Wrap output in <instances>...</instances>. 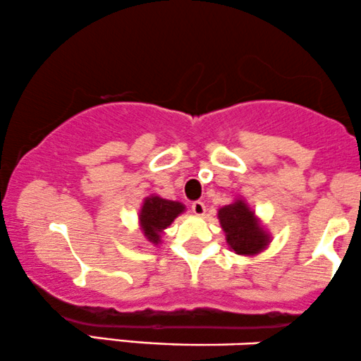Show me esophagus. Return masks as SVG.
<instances>
[{"mask_svg": "<svg viewBox=\"0 0 361 361\" xmlns=\"http://www.w3.org/2000/svg\"><path fill=\"white\" fill-rule=\"evenodd\" d=\"M190 207H192V213L197 214V216H202L206 213V206H204V202H202V201H194L192 206H190Z\"/></svg>", "mask_w": 361, "mask_h": 361, "instance_id": "obj_1", "label": "esophagus"}]
</instances>
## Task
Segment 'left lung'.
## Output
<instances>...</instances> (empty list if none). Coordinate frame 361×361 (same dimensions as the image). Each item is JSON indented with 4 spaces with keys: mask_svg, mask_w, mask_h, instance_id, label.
Here are the masks:
<instances>
[{
    "mask_svg": "<svg viewBox=\"0 0 361 361\" xmlns=\"http://www.w3.org/2000/svg\"><path fill=\"white\" fill-rule=\"evenodd\" d=\"M226 243L238 255H257L270 243V235L264 230L258 218L243 199H236L218 211Z\"/></svg>",
    "mask_w": 361,
    "mask_h": 361,
    "instance_id": "1",
    "label": "left lung"
}]
</instances>
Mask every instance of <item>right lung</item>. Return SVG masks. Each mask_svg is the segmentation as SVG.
<instances>
[{
    "instance_id": "add662e5",
    "label": "right lung",
    "mask_w": 361,
    "mask_h": 361,
    "mask_svg": "<svg viewBox=\"0 0 361 361\" xmlns=\"http://www.w3.org/2000/svg\"><path fill=\"white\" fill-rule=\"evenodd\" d=\"M185 206L182 202L169 201L160 196L145 197L142 209H140V226H142L143 235L150 243L159 245L160 236L165 228L172 224L173 219L180 213H184Z\"/></svg>"
}]
</instances>
